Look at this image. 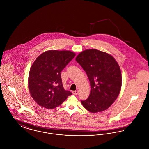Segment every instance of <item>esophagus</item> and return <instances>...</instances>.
<instances>
[{
  "label": "esophagus",
  "mask_w": 149,
  "mask_h": 149,
  "mask_svg": "<svg viewBox=\"0 0 149 149\" xmlns=\"http://www.w3.org/2000/svg\"><path fill=\"white\" fill-rule=\"evenodd\" d=\"M72 94L75 95H77L78 94V91H73L72 92Z\"/></svg>",
  "instance_id": "1"
}]
</instances>
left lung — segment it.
Masks as SVG:
<instances>
[{
  "mask_svg": "<svg viewBox=\"0 0 149 149\" xmlns=\"http://www.w3.org/2000/svg\"><path fill=\"white\" fill-rule=\"evenodd\" d=\"M75 60L85 71L91 86L89 97L81 100V104L92 113L108 109L118 97L121 88L118 64L111 55L95 49L80 52Z\"/></svg>",
  "mask_w": 149,
  "mask_h": 149,
  "instance_id": "8db88e82",
  "label": "left lung"
}]
</instances>
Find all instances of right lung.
I'll return each instance as SVG.
<instances>
[{"label": "right lung", "mask_w": 149, "mask_h": 149, "mask_svg": "<svg viewBox=\"0 0 149 149\" xmlns=\"http://www.w3.org/2000/svg\"><path fill=\"white\" fill-rule=\"evenodd\" d=\"M75 56L70 51L49 50L36 58L29 73V88L32 97L40 106L55 108L72 95L64 89L61 72Z\"/></svg>", "instance_id": "1"}]
</instances>
